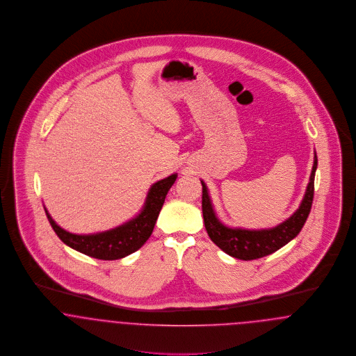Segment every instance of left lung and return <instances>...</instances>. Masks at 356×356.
<instances>
[{"label": "left lung", "instance_id": "left-lung-1", "mask_svg": "<svg viewBox=\"0 0 356 356\" xmlns=\"http://www.w3.org/2000/svg\"><path fill=\"white\" fill-rule=\"evenodd\" d=\"M318 169V156L315 151L314 166L311 171L309 182L305 188V194L301 200L299 209L284 222L269 227V229H243V227H229L222 224L211 204L209 190L205 182L202 184V213L205 227L210 240L216 243L226 254L238 260H256L275 253L284 245L292 241L302 226L305 224L314 201L315 191V172Z\"/></svg>", "mask_w": 356, "mask_h": 356}]
</instances>
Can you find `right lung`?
Listing matches in <instances>:
<instances>
[{
	"label": "right lung",
	"instance_id": "obj_1",
	"mask_svg": "<svg viewBox=\"0 0 356 356\" xmlns=\"http://www.w3.org/2000/svg\"><path fill=\"white\" fill-rule=\"evenodd\" d=\"M177 177V174H171L168 178L152 184L142 210L130 221L106 232L94 234H75L67 232L60 227L48 210L44 209L57 237L65 245L94 259L118 260L136 252L149 240L170 187L174 185Z\"/></svg>",
	"mask_w": 356,
	"mask_h": 356
}]
</instances>
